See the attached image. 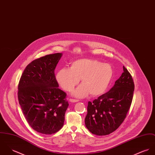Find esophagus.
Masks as SVG:
<instances>
[{
  "label": "esophagus",
  "mask_w": 155,
  "mask_h": 155,
  "mask_svg": "<svg viewBox=\"0 0 155 155\" xmlns=\"http://www.w3.org/2000/svg\"><path fill=\"white\" fill-rule=\"evenodd\" d=\"M69 102H78L79 101L78 100H77V99H69Z\"/></svg>",
  "instance_id": "34e87169"
}]
</instances>
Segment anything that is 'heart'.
<instances>
[{
  "label": "heart",
  "instance_id": "heart-1",
  "mask_svg": "<svg viewBox=\"0 0 155 155\" xmlns=\"http://www.w3.org/2000/svg\"><path fill=\"white\" fill-rule=\"evenodd\" d=\"M114 76L112 67L107 63L91 59L75 60L70 68L60 69L56 74V80L65 91H71L81 79L82 84L75 90L72 94L83 97L90 94L97 97L103 94L109 86Z\"/></svg>",
  "mask_w": 155,
  "mask_h": 155
}]
</instances>
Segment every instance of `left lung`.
Listing matches in <instances>:
<instances>
[{"instance_id": "8db88e82", "label": "left lung", "mask_w": 155, "mask_h": 155, "mask_svg": "<svg viewBox=\"0 0 155 155\" xmlns=\"http://www.w3.org/2000/svg\"><path fill=\"white\" fill-rule=\"evenodd\" d=\"M124 72L110 90L93 102H88L85 118L87 128L97 136L108 135L121 125L132 103L134 84L124 67Z\"/></svg>"}]
</instances>
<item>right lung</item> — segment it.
<instances>
[{
    "label": "right lung",
    "instance_id": "right-lung-1",
    "mask_svg": "<svg viewBox=\"0 0 155 155\" xmlns=\"http://www.w3.org/2000/svg\"><path fill=\"white\" fill-rule=\"evenodd\" d=\"M62 54H48L30 63L18 86V98L24 115L31 128L52 134L63 127L69 105L67 94L58 88L54 69Z\"/></svg>",
    "mask_w": 155,
    "mask_h": 155
}]
</instances>
